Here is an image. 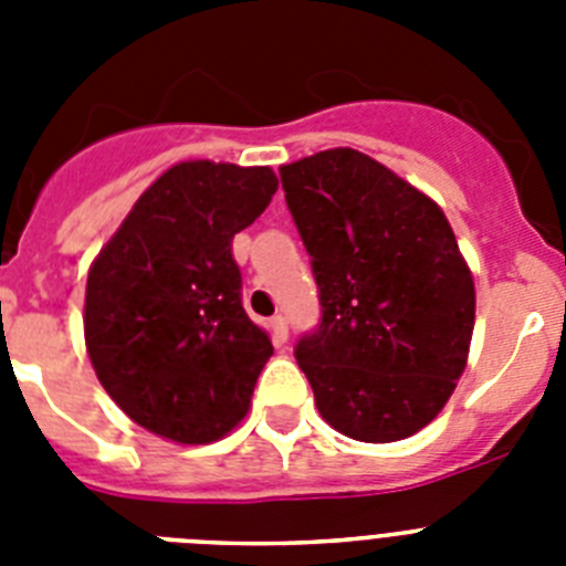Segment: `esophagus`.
<instances>
[{"instance_id": "34e87169", "label": "esophagus", "mask_w": 566, "mask_h": 566, "mask_svg": "<svg viewBox=\"0 0 566 566\" xmlns=\"http://www.w3.org/2000/svg\"><path fill=\"white\" fill-rule=\"evenodd\" d=\"M269 328H272L274 343H277V345L286 343V339H289V323H286V317H283V314H274V317L269 319Z\"/></svg>"}]
</instances>
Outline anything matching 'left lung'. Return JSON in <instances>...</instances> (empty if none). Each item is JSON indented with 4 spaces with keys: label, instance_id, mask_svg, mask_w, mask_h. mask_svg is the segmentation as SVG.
<instances>
[{
    "label": "left lung",
    "instance_id": "1",
    "mask_svg": "<svg viewBox=\"0 0 566 566\" xmlns=\"http://www.w3.org/2000/svg\"><path fill=\"white\" fill-rule=\"evenodd\" d=\"M323 319L294 348L319 417L357 442L433 422L468 365L476 289L437 201L371 155L280 167Z\"/></svg>",
    "mask_w": 566,
    "mask_h": 566
}]
</instances>
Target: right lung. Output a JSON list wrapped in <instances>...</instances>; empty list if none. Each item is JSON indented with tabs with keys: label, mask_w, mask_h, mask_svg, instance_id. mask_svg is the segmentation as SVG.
Segmentation results:
<instances>
[{
	"label": "right lung",
	"mask_w": 566,
	"mask_h": 566,
	"mask_svg": "<svg viewBox=\"0 0 566 566\" xmlns=\"http://www.w3.org/2000/svg\"><path fill=\"white\" fill-rule=\"evenodd\" d=\"M274 192L269 167L175 164L93 260L90 363L113 402L149 433L207 444L247 417L274 348L243 312L232 238Z\"/></svg>",
	"instance_id": "obj_1"
}]
</instances>
